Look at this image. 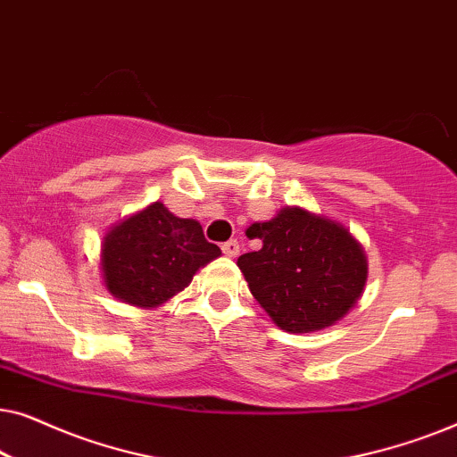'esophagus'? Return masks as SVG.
Segmentation results:
<instances>
[{
  "mask_svg": "<svg viewBox=\"0 0 457 457\" xmlns=\"http://www.w3.org/2000/svg\"><path fill=\"white\" fill-rule=\"evenodd\" d=\"M222 252L228 255V258H237L239 255V243H237V239H230L222 245Z\"/></svg>",
  "mask_w": 457,
  "mask_h": 457,
  "instance_id": "obj_1",
  "label": "esophagus"
}]
</instances>
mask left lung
<instances>
[{"label":"left lung","mask_w":457,"mask_h":457,"mask_svg":"<svg viewBox=\"0 0 457 457\" xmlns=\"http://www.w3.org/2000/svg\"><path fill=\"white\" fill-rule=\"evenodd\" d=\"M245 235L260 239L262 247L243 253L237 266L255 302L285 333L333 327L360 302L368 258L345 224L285 205L270 220L253 222Z\"/></svg>","instance_id":"left-lung-1"}]
</instances>
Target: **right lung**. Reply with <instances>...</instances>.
<instances>
[{
	"mask_svg": "<svg viewBox=\"0 0 457 457\" xmlns=\"http://www.w3.org/2000/svg\"><path fill=\"white\" fill-rule=\"evenodd\" d=\"M220 255V247L205 241L202 224L154 202L112 224L104 235L99 268L110 295L155 310L185 291L199 268Z\"/></svg>",
	"mask_w": 457,
	"mask_h": 457,
	"instance_id": "add662e5",
	"label": "right lung"
}]
</instances>
